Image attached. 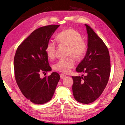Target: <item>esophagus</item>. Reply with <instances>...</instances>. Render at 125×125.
Returning <instances> with one entry per match:
<instances>
[{
	"mask_svg": "<svg viewBox=\"0 0 125 125\" xmlns=\"http://www.w3.org/2000/svg\"><path fill=\"white\" fill-rule=\"evenodd\" d=\"M65 77H66V75L65 74H60V77H61V79H63V78H65Z\"/></svg>",
	"mask_w": 125,
	"mask_h": 125,
	"instance_id": "esophagus-1",
	"label": "esophagus"
}]
</instances>
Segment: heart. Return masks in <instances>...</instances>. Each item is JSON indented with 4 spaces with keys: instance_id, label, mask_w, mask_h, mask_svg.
<instances>
[{
    "instance_id": "b5f03b06",
    "label": "heart",
    "mask_w": 125,
    "mask_h": 125,
    "mask_svg": "<svg viewBox=\"0 0 125 125\" xmlns=\"http://www.w3.org/2000/svg\"><path fill=\"white\" fill-rule=\"evenodd\" d=\"M57 39L60 44L69 46L68 54L72 55L77 60L81 59L85 54L87 49V42L82 39L79 32L68 28L62 31L58 34ZM57 45L53 40L48 42L45 52L50 59H53L56 54ZM75 65V61L72 57L60 59L54 65V69L64 73H67Z\"/></svg>"
}]
</instances>
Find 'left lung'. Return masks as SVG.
Instances as JSON below:
<instances>
[{"instance_id": "obj_1", "label": "left lung", "mask_w": 125, "mask_h": 125, "mask_svg": "<svg viewBox=\"0 0 125 125\" xmlns=\"http://www.w3.org/2000/svg\"><path fill=\"white\" fill-rule=\"evenodd\" d=\"M85 26L88 34V49L85 57L76 71L86 73V75L72 76V90L77 102L89 104L97 99L106 87L110 77L111 63L105 44L89 26Z\"/></svg>"}]
</instances>
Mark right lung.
I'll return each mask as SVG.
<instances>
[{
	"label": "right lung",
	"mask_w": 125,
	"mask_h": 125,
	"mask_svg": "<svg viewBox=\"0 0 125 125\" xmlns=\"http://www.w3.org/2000/svg\"><path fill=\"white\" fill-rule=\"evenodd\" d=\"M59 26L50 25L35 30L19 45L14 56L16 82L23 94L36 104L49 101L60 79L57 72L40 77L41 73L51 71L45 48Z\"/></svg>",
	"instance_id": "right-lung-1"
}]
</instances>
